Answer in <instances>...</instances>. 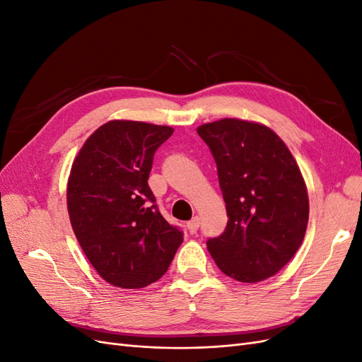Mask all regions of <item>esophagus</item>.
Instances as JSON below:
<instances>
[{
    "mask_svg": "<svg viewBox=\"0 0 362 362\" xmlns=\"http://www.w3.org/2000/svg\"><path fill=\"white\" fill-rule=\"evenodd\" d=\"M199 225H201V218L198 217V216H194L192 221L187 223V229H189V233L193 235V234H196V231H198L199 229Z\"/></svg>",
    "mask_w": 362,
    "mask_h": 362,
    "instance_id": "1",
    "label": "esophagus"
}]
</instances>
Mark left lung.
<instances>
[{"instance_id": "8db88e82", "label": "left lung", "mask_w": 362, "mask_h": 362, "mask_svg": "<svg viewBox=\"0 0 362 362\" xmlns=\"http://www.w3.org/2000/svg\"><path fill=\"white\" fill-rule=\"evenodd\" d=\"M217 164L228 223L206 242L217 267L240 282L264 281L300 247L310 201L290 149L269 127L221 119L198 127Z\"/></svg>"}]
</instances>
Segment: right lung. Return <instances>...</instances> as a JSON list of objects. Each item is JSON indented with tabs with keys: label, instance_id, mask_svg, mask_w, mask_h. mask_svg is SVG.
<instances>
[{
	"label": "right lung",
	"instance_id": "1",
	"mask_svg": "<svg viewBox=\"0 0 362 362\" xmlns=\"http://www.w3.org/2000/svg\"><path fill=\"white\" fill-rule=\"evenodd\" d=\"M172 127L110 120L84 141L68 180L76 240L100 276L119 288H144L168 272L182 233L160 214L148 178Z\"/></svg>",
	"mask_w": 362,
	"mask_h": 362
}]
</instances>
